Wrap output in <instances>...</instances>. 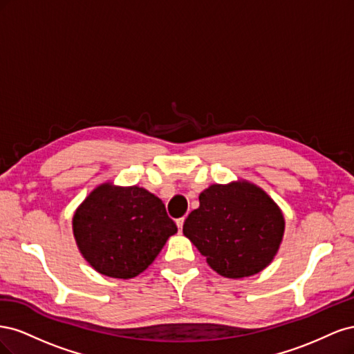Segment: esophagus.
Instances as JSON below:
<instances>
[{"label":"esophagus","mask_w":354,"mask_h":354,"mask_svg":"<svg viewBox=\"0 0 354 354\" xmlns=\"http://www.w3.org/2000/svg\"><path fill=\"white\" fill-rule=\"evenodd\" d=\"M176 224H177V227H178V230H181V229H183V224H185V217H181V218H177V220H176Z\"/></svg>","instance_id":"1"}]
</instances>
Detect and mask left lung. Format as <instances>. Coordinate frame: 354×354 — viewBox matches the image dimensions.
<instances>
[{"label":"left lung","instance_id":"1","mask_svg":"<svg viewBox=\"0 0 354 354\" xmlns=\"http://www.w3.org/2000/svg\"><path fill=\"white\" fill-rule=\"evenodd\" d=\"M183 233L214 272L241 279L260 273L276 257L285 233L279 205L248 180L211 185L199 195Z\"/></svg>","mask_w":354,"mask_h":354}]
</instances>
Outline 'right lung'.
I'll return each instance as SVG.
<instances>
[{"mask_svg": "<svg viewBox=\"0 0 354 354\" xmlns=\"http://www.w3.org/2000/svg\"><path fill=\"white\" fill-rule=\"evenodd\" d=\"M72 230L95 272L131 279L153 263L177 226L162 201L145 187L104 181L75 209Z\"/></svg>", "mask_w": 354, "mask_h": 354, "instance_id": "right-lung-1", "label": "right lung"}]
</instances>
